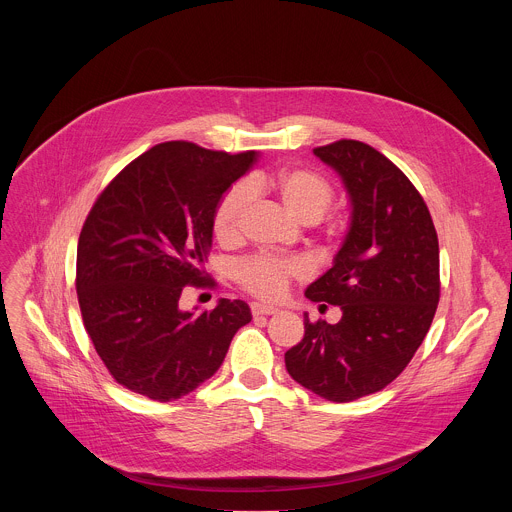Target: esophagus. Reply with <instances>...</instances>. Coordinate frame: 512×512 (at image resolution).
<instances>
[{
  "mask_svg": "<svg viewBox=\"0 0 512 512\" xmlns=\"http://www.w3.org/2000/svg\"><path fill=\"white\" fill-rule=\"evenodd\" d=\"M251 312H253V316H269V314H277L279 310H277L275 306H269V304L253 302V304H251Z\"/></svg>",
  "mask_w": 512,
  "mask_h": 512,
  "instance_id": "esophagus-1",
  "label": "esophagus"
}]
</instances>
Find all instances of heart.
<instances>
[{"instance_id":"1","label":"heart","mask_w":512,"mask_h":512,"mask_svg":"<svg viewBox=\"0 0 512 512\" xmlns=\"http://www.w3.org/2000/svg\"><path fill=\"white\" fill-rule=\"evenodd\" d=\"M253 196H271L298 223L314 225L330 208L334 190L324 176L306 168L259 172L245 184L231 186L216 202L212 233L218 241L227 245L239 241L243 218ZM235 273L239 283L253 296L275 300L283 296L289 279L306 273V265L300 259L255 255L241 261Z\"/></svg>"}]
</instances>
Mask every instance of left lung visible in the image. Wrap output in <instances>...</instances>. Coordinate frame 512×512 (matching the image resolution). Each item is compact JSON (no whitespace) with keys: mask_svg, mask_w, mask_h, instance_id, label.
<instances>
[{"mask_svg":"<svg viewBox=\"0 0 512 512\" xmlns=\"http://www.w3.org/2000/svg\"><path fill=\"white\" fill-rule=\"evenodd\" d=\"M342 180L350 223L332 267L306 298L340 306L338 324L310 322L285 352L289 377L348 403L395 381L421 346L440 302V245L409 178L371 145L340 139L314 150Z\"/></svg>","mask_w":512,"mask_h":512,"instance_id":"obj_1","label":"left lung"}]
</instances>
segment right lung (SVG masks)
Masks as SVG:
<instances>
[{
	"instance_id": "obj_1",
	"label": "right lung",
	"mask_w": 512,
	"mask_h": 512,
	"mask_svg": "<svg viewBox=\"0 0 512 512\" xmlns=\"http://www.w3.org/2000/svg\"><path fill=\"white\" fill-rule=\"evenodd\" d=\"M257 152L225 154L188 141L154 145L103 190L77 247V296L87 334L113 379L154 401L192 393L221 367L243 300L180 310L186 285H204L212 212Z\"/></svg>"
}]
</instances>
